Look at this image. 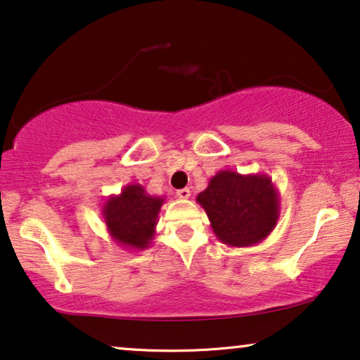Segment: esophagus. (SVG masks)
<instances>
[{
  "mask_svg": "<svg viewBox=\"0 0 360 360\" xmlns=\"http://www.w3.org/2000/svg\"><path fill=\"white\" fill-rule=\"evenodd\" d=\"M176 195H178L179 198H182V200H186V198L191 197V189H189V187H184V189L176 191Z\"/></svg>",
  "mask_w": 360,
  "mask_h": 360,
  "instance_id": "1",
  "label": "esophagus"
}]
</instances>
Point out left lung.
Here are the masks:
<instances>
[{"label":"left lung","mask_w":360,"mask_h":360,"mask_svg":"<svg viewBox=\"0 0 360 360\" xmlns=\"http://www.w3.org/2000/svg\"><path fill=\"white\" fill-rule=\"evenodd\" d=\"M219 243L252 248L265 240L280 218V192L264 173L221 169L197 195Z\"/></svg>","instance_id":"8db88e82"}]
</instances>
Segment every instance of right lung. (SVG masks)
I'll return each mask as SVG.
<instances>
[{
  "label": "right lung",
  "mask_w": 360,
  "mask_h": 360,
  "mask_svg": "<svg viewBox=\"0 0 360 360\" xmlns=\"http://www.w3.org/2000/svg\"><path fill=\"white\" fill-rule=\"evenodd\" d=\"M163 203L165 197L150 195L141 184H127L121 194L110 195L101 207V214L111 239L124 249H148Z\"/></svg>",
  "instance_id": "obj_1"
}]
</instances>
